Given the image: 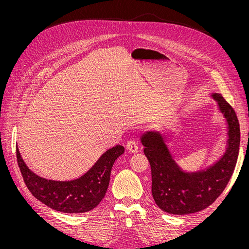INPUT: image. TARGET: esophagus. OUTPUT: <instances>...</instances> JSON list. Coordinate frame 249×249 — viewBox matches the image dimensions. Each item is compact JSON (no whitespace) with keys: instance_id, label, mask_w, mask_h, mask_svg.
<instances>
[{"instance_id":"obj_1","label":"esophagus","mask_w":249,"mask_h":249,"mask_svg":"<svg viewBox=\"0 0 249 249\" xmlns=\"http://www.w3.org/2000/svg\"><path fill=\"white\" fill-rule=\"evenodd\" d=\"M126 149L129 150L130 153H132V154H135V153H137L138 150H139V146H138V143L136 142V141H134V140H130V141H127L126 142Z\"/></svg>"}]
</instances>
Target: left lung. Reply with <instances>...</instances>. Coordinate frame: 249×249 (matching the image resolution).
<instances>
[{
  "mask_svg": "<svg viewBox=\"0 0 249 249\" xmlns=\"http://www.w3.org/2000/svg\"><path fill=\"white\" fill-rule=\"evenodd\" d=\"M227 124V145L212 165L188 171L177 162L166 139L158 131H147L140 137L152 169V194L164 212L186 215L199 212L216 200L227 187L235 169L240 147V125L236 113L221 94L210 93Z\"/></svg>",
  "mask_w": 249,
  "mask_h": 249,
  "instance_id": "1",
  "label": "left lung"
}]
</instances>
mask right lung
Listing matches in <instances>:
<instances>
[{
    "instance_id": "1",
    "label": "right lung",
    "mask_w": 249,
    "mask_h": 249,
    "mask_svg": "<svg viewBox=\"0 0 249 249\" xmlns=\"http://www.w3.org/2000/svg\"><path fill=\"white\" fill-rule=\"evenodd\" d=\"M124 153L123 145H115L79 178L54 180L37 176L30 169L17 146L18 166L30 192L46 206L63 213H85L99 205L107 192L113 164Z\"/></svg>"
}]
</instances>
